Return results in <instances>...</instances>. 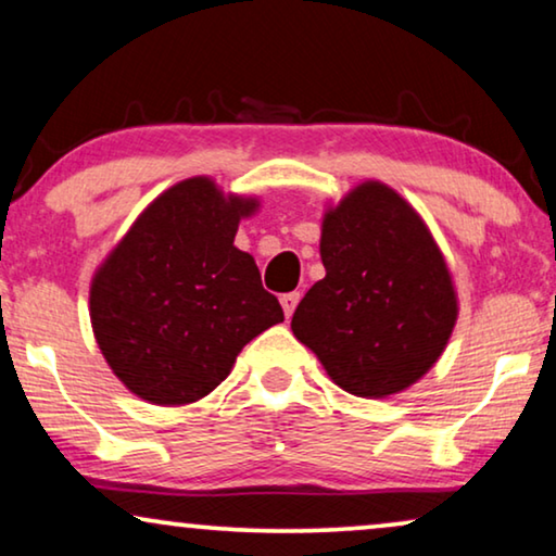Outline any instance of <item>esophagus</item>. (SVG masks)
<instances>
[{
  "label": "esophagus",
  "mask_w": 556,
  "mask_h": 556,
  "mask_svg": "<svg viewBox=\"0 0 556 556\" xmlns=\"http://www.w3.org/2000/svg\"><path fill=\"white\" fill-rule=\"evenodd\" d=\"M299 301H301V293H295V291L280 295V306H283L286 318L293 316V311H295V306H299Z\"/></svg>",
  "instance_id": "esophagus-1"
}]
</instances>
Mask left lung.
I'll return each instance as SVG.
<instances>
[{
  "mask_svg": "<svg viewBox=\"0 0 556 556\" xmlns=\"http://www.w3.org/2000/svg\"><path fill=\"white\" fill-rule=\"evenodd\" d=\"M324 280L291 329L341 390L387 397L417 382L451 339L458 303L451 273L420 215L367 181L324 217Z\"/></svg>",
  "mask_w": 556,
  "mask_h": 556,
  "instance_id": "obj_1",
  "label": "left lung"
}]
</instances>
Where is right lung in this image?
<instances>
[{"label":"right lung","mask_w":556,"mask_h":556,"mask_svg":"<svg viewBox=\"0 0 556 556\" xmlns=\"http://www.w3.org/2000/svg\"><path fill=\"white\" fill-rule=\"evenodd\" d=\"M253 200L210 179L166 189L90 286L96 341L116 377L156 405H187L230 375L257 333L283 321L253 255L232 245Z\"/></svg>","instance_id":"right-lung-1"}]
</instances>
